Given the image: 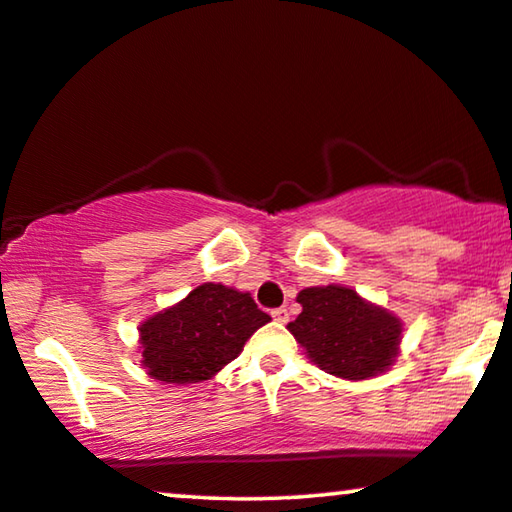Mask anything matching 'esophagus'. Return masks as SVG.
Segmentation results:
<instances>
[{
	"label": "esophagus",
	"mask_w": 512,
	"mask_h": 512,
	"mask_svg": "<svg viewBox=\"0 0 512 512\" xmlns=\"http://www.w3.org/2000/svg\"><path fill=\"white\" fill-rule=\"evenodd\" d=\"M271 316L278 323H287L289 321V312H287V307H275V310L271 312Z\"/></svg>",
	"instance_id": "esophagus-1"
}]
</instances>
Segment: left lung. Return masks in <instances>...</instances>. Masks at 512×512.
I'll list each match as a JSON object with an SVG mask.
<instances>
[{
    "label": "left lung",
    "mask_w": 512,
    "mask_h": 512,
    "mask_svg": "<svg viewBox=\"0 0 512 512\" xmlns=\"http://www.w3.org/2000/svg\"><path fill=\"white\" fill-rule=\"evenodd\" d=\"M303 312L289 332L305 346L314 364L348 380L385 371L399 351L401 323L346 287H312L298 294Z\"/></svg>",
    "instance_id": "8db88e82"
}]
</instances>
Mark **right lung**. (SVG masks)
<instances>
[{
    "mask_svg": "<svg viewBox=\"0 0 512 512\" xmlns=\"http://www.w3.org/2000/svg\"><path fill=\"white\" fill-rule=\"evenodd\" d=\"M269 321L250 294L207 282L143 323V364L164 383H202L237 358L248 337Z\"/></svg>",
    "mask_w": 512,
    "mask_h": 512,
    "instance_id": "add662e5",
    "label": "right lung"
}]
</instances>
